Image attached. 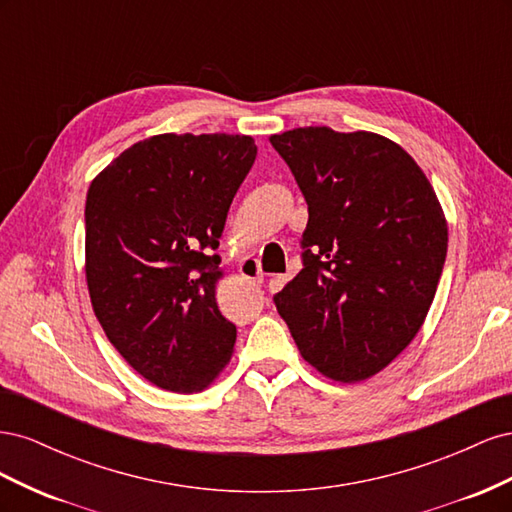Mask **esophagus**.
Here are the masks:
<instances>
[{
    "instance_id": "esophagus-1",
    "label": "esophagus",
    "mask_w": 512,
    "mask_h": 512,
    "mask_svg": "<svg viewBox=\"0 0 512 512\" xmlns=\"http://www.w3.org/2000/svg\"><path fill=\"white\" fill-rule=\"evenodd\" d=\"M239 273L245 277V280H250V282H256V284H262V282H265V273L260 271L258 260H256V258H252V256H245V258L241 260Z\"/></svg>"
}]
</instances>
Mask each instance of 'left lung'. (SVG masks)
Masks as SVG:
<instances>
[{
  "mask_svg": "<svg viewBox=\"0 0 512 512\" xmlns=\"http://www.w3.org/2000/svg\"><path fill=\"white\" fill-rule=\"evenodd\" d=\"M252 136L158 134L91 181L85 275L119 354L173 393L203 391L235 348L215 301L226 215L256 160Z\"/></svg>",
  "mask_w": 512,
  "mask_h": 512,
  "instance_id": "1",
  "label": "left lung"
}]
</instances>
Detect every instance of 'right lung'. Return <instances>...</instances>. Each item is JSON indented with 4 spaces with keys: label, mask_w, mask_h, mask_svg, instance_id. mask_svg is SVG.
I'll return each mask as SVG.
<instances>
[{
    "label": "right lung",
    "mask_w": 512,
    "mask_h": 512,
    "mask_svg": "<svg viewBox=\"0 0 512 512\" xmlns=\"http://www.w3.org/2000/svg\"><path fill=\"white\" fill-rule=\"evenodd\" d=\"M305 196L303 269L273 301L303 359L337 382L376 376L423 327L448 228L410 153L374 132L273 134Z\"/></svg>",
    "instance_id": "add662e5"
}]
</instances>
